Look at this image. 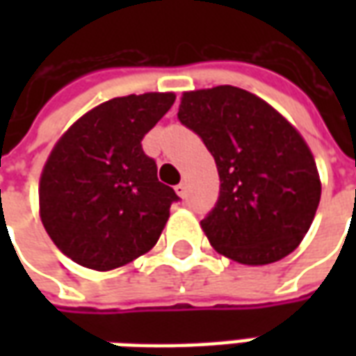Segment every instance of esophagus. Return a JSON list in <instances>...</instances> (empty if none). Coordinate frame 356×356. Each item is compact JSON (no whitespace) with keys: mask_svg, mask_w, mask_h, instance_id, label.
Segmentation results:
<instances>
[{"mask_svg":"<svg viewBox=\"0 0 356 356\" xmlns=\"http://www.w3.org/2000/svg\"><path fill=\"white\" fill-rule=\"evenodd\" d=\"M175 193H177V196H181V198H185V196H186V183H179V185L175 186Z\"/></svg>","mask_w":356,"mask_h":356,"instance_id":"1","label":"esophagus"}]
</instances>
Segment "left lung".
<instances>
[{
    "label": "left lung",
    "instance_id": "1",
    "mask_svg": "<svg viewBox=\"0 0 356 356\" xmlns=\"http://www.w3.org/2000/svg\"><path fill=\"white\" fill-rule=\"evenodd\" d=\"M177 116L216 160L219 200L200 221L213 250L242 265L291 254L311 229L322 191L301 133L261 97L234 86L185 91Z\"/></svg>",
    "mask_w": 356,
    "mask_h": 356
}]
</instances>
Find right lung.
<instances>
[{"label":"right lung","mask_w":356,"mask_h":356,"mask_svg":"<svg viewBox=\"0 0 356 356\" xmlns=\"http://www.w3.org/2000/svg\"><path fill=\"white\" fill-rule=\"evenodd\" d=\"M175 102V93L116 97L66 129L40 177V217L74 263L112 270L150 252L177 194L156 177L140 140Z\"/></svg>","instance_id":"right-lung-1"}]
</instances>
